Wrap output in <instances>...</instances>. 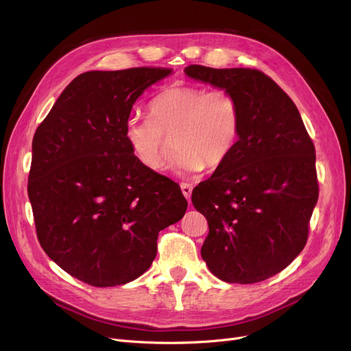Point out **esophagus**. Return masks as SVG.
Wrapping results in <instances>:
<instances>
[{"mask_svg":"<svg viewBox=\"0 0 351 351\" xmlns=\"http://www.w3.org/2000/svg\"><path fill=\"white\" fill-rule=\"evenodd\" d=\"M180 187H182V192H183L184 197L189 200V199H190V196H192V190H193L192 184H189V183H182V184H180Z\"/></svg>","mask_w":351,"mask_h":351,"instance_id":"1","label":"esophagus"}]
</instances>
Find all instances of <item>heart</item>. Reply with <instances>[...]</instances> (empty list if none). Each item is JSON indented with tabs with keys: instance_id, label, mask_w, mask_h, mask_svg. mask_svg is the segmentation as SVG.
I'll return each instance as SVG.
<instances>
[{
	"instance_id": "1",
	"label": "heart",
	"mask_w": 351,
	"mask_h": 351,
	"mask_svg": "<svg viewBox=\"0 0 351 351\" xmlns=\"http://www.w3.org/2000/svg\"><path fill=\"white\" fill-rule=\"evenodd\" d=\"M241 114L234 95L224 88L171 84L149 102V115H132L124 123V141L142 165L159 169L171 137V159L183 173L215 169L239 142Z\"/></svg>"
}]
</instances>
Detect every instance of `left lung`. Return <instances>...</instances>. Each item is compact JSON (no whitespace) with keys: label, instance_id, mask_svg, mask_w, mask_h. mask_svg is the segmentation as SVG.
<instances>
[{"label":"left lung","instance_id":"8db88e82","mask_svg":"<svg viewBox=\"0 0 351 351\" xmlns=\"http://www.w3.org/2000/svg\"><path fill=\"white\" fill-rule=\"evenodd\" d=\"M184 73L228 89L241 114L234 151L192 193L209 227L202 258L226 282L268 280L289 267L309 236L319 196L313 142L291 98L265 73L197 64Z\"/></svg>","mask_w":351,"mask_h":351}]
</instances>
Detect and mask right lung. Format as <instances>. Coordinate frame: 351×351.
Here are the masks:
<instances>
[{"instance_id":"obj_1","label":"right lung","mask_w":351,"mask_h":351,"mask_svg":"<svg viewBox=\"0 0 351 351\" xmlns=\"http://www.w3.org/2000/svg\"><path fill=\"white\" fill-rule=\"evenodd\" d=\"M171 71L82 73L35 132L27 195L38 240L89 285L141 277L156 256L159 231L187 209L178 184L142 165L124 141L136 99Z\"/></svg>"}]
</instances>
